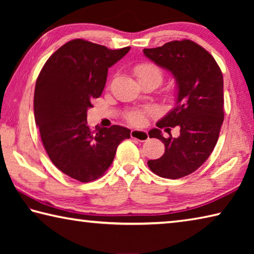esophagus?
<instances>
[{
  "label": "esophagus",
  "instance_id": "obj_1",
  "mask_svg": "<svg viewBox=\"0 0 254 254\" xmlns=\"http://www.w3.org/2000/svg\"><path fill=\"white\" fill-rule=\"evenodd\" d=\"M131 137L132 139H135L137 141H141V142H143V141H147L149 139V134L147 131L144 130H132L131 131Z\"/></svg>",
  "mask_w": 254,
  "mask_h": 254
}]
</instances>
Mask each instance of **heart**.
Segmentation results:
<instances>
[{"label":"heart","instance_id":"b5f03b06","mask_svg":"<svg viewBox=\"0 0 254 254\" xmlns=\"http://www.w3.org/2000/svg\"><path fill=\"white\" fill-rule=\"evenodd\" d=\"M134 72L139 79L143 78V77L153 76L156 77V78L159 80V83H160V80L162 78L161 70L159 69L156 65H153V64H150V63H144V64H141V65H137L135 67ZM127 119L128 122H131L133 124H142L145 120L144 114L140 111L131 112V113H128L127 115Z\"/></svg>","mask_w":254,"mask_h":254}]
</instances>
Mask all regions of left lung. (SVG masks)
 <instances>
[{
  "mask_svg": "<svg viewBox=\"0 0 254 254\" xmlns=\"http://www.w3.org/2000/svg\"><path fill=\"white\" fill-rule=\"evenodd\" d=\"M158 66L166 68L177 81L176 104L150 137L165 143V153L149 160V168L163 178L178 179L194 173L207 160L216 145L224 121V93L221 68L213 56L196 42L184 39L143 49ZM178 125V138H163L161 130Z\"/></svg>",
  "mask_w": 254,
  "mask_h": 254,
  "instance_id": "left-lung-1",
  "label": "left lung"
}]
</instances>
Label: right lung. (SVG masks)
<instances>
[{
	"instance_id": "add662e5",
	"label": "right lung",
	"mask_w": 254,
	"mask_h": 254,
	"mask_svg": "<svg viewBox=\"0 0 254 254\" xmlns=\"http://www.w3.org/2000/svg\"><path fill=\"white\" fill-rule=\"evenodd\" d=\"M130 48L74 39L50 56L37 78L33 110L42 143L54 165L78 182L102 177L119 144L130 137L121 126L94 131L87 126V110L101 96L107 70Z\"/></svg>"
}]
</instances>
